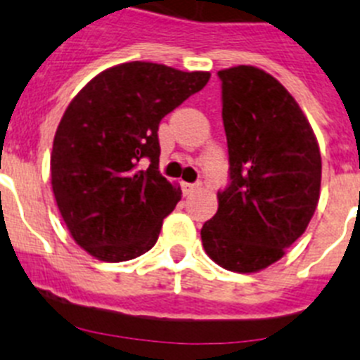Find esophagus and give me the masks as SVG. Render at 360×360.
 Listing matches in <instances>:
<instances>
[{"instance_id": "esophagus-1", "label": "esophagus", "mask_w": 360, "mask_h": 360, "mask_svg": "<svg viewBox=\"0 0 360 360\" xmlns=\"http://www.w3.org/2000/svg\"><path fill=\"white\" fill-rule=\"evenodd\" d=\"M198 187H200V184H182L184 195H191V193H195Z\"/></svg>"}]
</instances>
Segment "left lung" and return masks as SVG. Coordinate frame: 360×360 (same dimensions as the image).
Segmentation results:
<instances>
[{
    "mask_svg": "<svg viewBox=\"0 0 360 360\" xmlns=\"http://www.w3.org/2000/svg\"><path fill=\"white\" fill-rule=\"evenodd\" d=\"M229 186L202 227L212 262L257 272L285 256L316 212L321 153L307 117L287 88L254 66L219 70Z\"/></svg>",
    "mask_w": 360,
    "mask_h": 360,
    "instance_id": "8db88e82",
    "label": "left lung"
}]
</instances>
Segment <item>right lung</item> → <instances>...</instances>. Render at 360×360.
I'll return each instance as SVG.
<instances>
[{"label":"right lung","instance_id":"right-lung-1","mask_svg":"<svg viewBox=\"0 0 360 360\" xmlns=\"http://www.w3.org/2000/svg\"><path fill=\"white\" fill-rule=\"evenodd\" d=\"M209 77L133 61L104 70L73 97L53 136L50 171L59 212L86 252L119 263L157 243L182 198L158 171V124ZM142 158L146 172L136 169Z\"/></svg>","mask_w":360,"mask_h":360}]
</instances>
